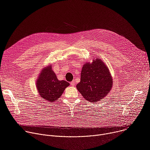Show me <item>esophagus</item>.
I'll return each mask as SVG.
<instances>
[{"label": "esophagus", "mask_w": 150, "mask_h": 150, "mask_svg": "<svg viewBox=\"0 0 150 150\" xmlns=\"http://www.w3.org/2000/svg\"><path fill=\"white\" fill-rule=\"evenodd\" d=\"M75 81H72V82H71V85H72V86H74V85H75Z\"/></svg>", "instance_id": "1"}]
</instances>
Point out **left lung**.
Segmentation results:
<instances>
[{"label": "left lung", "instance_id": "left-lung-1", "mask_svg": "<svg viewBox=\"0 0 150 150\" xmlns=\"http://www.w3.org/2000/svg\"><path fill=\"white\" fill-rule=\"evenodd\" d=\"M113 79L108 68L100 58L85 63L81 73V81L76 88L91 103L101 100L112 88Z\"/></svg>", "mask_w": 150, "mask_h": 150}]
</instances>
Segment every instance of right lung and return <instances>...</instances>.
I'll list each match as a JSON object with an SVG mask.
<instances>
[{"instance_id": "obj_1", "label": "right lung", "mask_w": 150, "mask_h": 150, "mask_svg": "<svg viewBox=\"0 0 150 150\" xmlns=\"http://www.w3.org/2000/svg\"><path fill=\"white\" fill-rule=\"evenodd\" d=\"M52 67L50 64L42 69L36 81V87L40 96L49 102L57 101L69 85V83L66 81L57 79Z\"/></svg>"}]
</instances>
